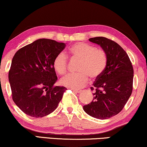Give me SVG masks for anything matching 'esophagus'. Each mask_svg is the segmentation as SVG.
Here are the masks:
<instances>
[{
	"instance_id": "obj_1",
	"label": "esophagus",
	"mask_w": 147,
	"mask_h": 147,
	"mask_svg": "<svg viewBox=\"0 0 147 147\" xmlns=\"http://www.w3.org/2000/svg\"><path fill=\"white\" fill-rule=\"evenodd\" d=\"M73 90L74 92H77V93H79V92H80L82 91L81 90H78V89H72Z\"/></svg>"
}]
</instances>
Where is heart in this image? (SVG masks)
<instances>
[{
  "label": "heart",
  "mask_w": 147,
  "mask_h": 147,
  "mask_svg": "<svg viewBox=\"0 0 147 147\" xmlns=\"http://www.w3.org/2000/svg\"><path fill=\"white\" fill-rule=\"evenodd\" d=\"M74 59L79 61L76 74H70L61 80V83L67 87L80 88L87 84L88 76L92 80L98 78L104 72L107 64V56L104 51L84 42H76L69 49ZM68 57L64 53L56 55L53 68L58 74L63 75L67 71Z\"/></svg>",
  "instance_id": "b5f03b06"
}]
</instances>
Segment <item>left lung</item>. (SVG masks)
<instances>
[{
    "label": "left lung",
    "mask_w": 147,
    "mask_h": 147,
    "mask_svg": "<svg viewBox=\"0 0 147 147\" xmlns=\"http://www.w3.org/2000/svg\"><path fill=\"white\" fill-rule=\"evenodd\" d=\"M100 46L107 56L102 74L94 82V98L83 106L86 113L98 119H107L119 113L133 91V68L129 56L115 41L102 36L89 38Z\"/></svg>",
    "instance_id": "obj_1"
}]
</instances>
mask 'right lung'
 I'll use <instances>...</instances> for the list:
<instances>
[{"instance_id": "1", "label": "right lung", "mask_w": 147, "mask_h": 147, "mask_svg": "<svg viewBox=\"0 0 147 147\" xmlns=\"http://www.w3.org/2000/svg\"><path fill=\"white\" fill-rule=\"evenodd\" d=\"M66 45L40 38L19 49L9 73L12 100L26 115L39 118L53 113L63 98L65 86L57 80L53 61Z\"/></svg>"}]
</instances>
